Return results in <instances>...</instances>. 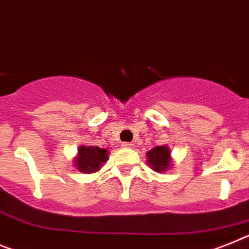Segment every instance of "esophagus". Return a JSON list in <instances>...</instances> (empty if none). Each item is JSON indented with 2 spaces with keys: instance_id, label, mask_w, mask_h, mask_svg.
Returning a JSON list of instances; mask_svg holds the SVG:
<instances>
[{
  "instance_id": "obj_1",
  "label": "esophagus",
  "mask_w": 249,
  "mask_h": 249,
  "mask_svg": "<svg viewBox=\"0 0 249 249\" xmlns=\"http://www.w3.org/2000/svg\"><path fill=\"white\" fill-rule=\"evenodd\" d=\"M133 145H134L133 143H121V147L123 148H133Z\"/></svg>"
}]
</instances>
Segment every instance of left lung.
<instances>
[{"label":"left lung","instance_id":"1","mask_svg":"<svg viewBox=\"0 0 249 249\" xmlns=\"http://www.w3.org/2000/svg\"><path fill=\"white\" fill-rule=\"evenodd\" d=\"M148 164H149L154 171L162 172L166 171L170 166L171 162V150L166 145L156 147L147 153Z\"/></svg>","mask_w":249,"mask_h":249}]
</instances>
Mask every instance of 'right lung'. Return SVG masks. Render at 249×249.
<instances>
[{
    "instance_id": "right-lung-1",
    "label": "right lung",
    "mask_w": 249,
    "mask_h": 249,
    "mask_svg": "<svg viewBox=\"0 0 249 249\" xmlns=\"http://www.w3.org/2000/svg\"><path fill=\"white\" fill-rule=\"evenodd\" d=\"M107 160V150L99 147H82L78 149L76 167L83 173H93L101 168L102 163Z\"/></svg>"
}]
</instances>
